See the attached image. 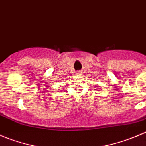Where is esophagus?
<instances>
[{
	"label": "esophagus",
	"mask_w": 146,
	"mask_h": 146,
	"mask_svg": "<svg viewBox=\"0 0 146 146\" xmlns=\"http://www.w3.org/2000/svg\"><path fill=\"white\" fill-rule=\"evenodd\" d=\"M76 74H77V75H80V74H81V72H80V71H77V72H76Z\"/></svg>",
	"instance_id": "34e87169"
}]
</instances>
